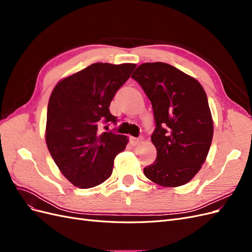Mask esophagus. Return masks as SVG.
<instances>
[{"label": "esophagus", "instance_id": "obj_1", "mask_svg": "<svg viewBox=\"0 0 252 252\" xmlns=\"http://www.w3.org/2000/svg\"><path fill=\"white\" fill-rule=\"evenodd\" d=\"M129 142H130V144L134 146V145L139 144L141 142V140L139 138H134V136H130V139H129Z\"/></svg>", "mask_w": 252, "mask_h": 252}]
</instances>
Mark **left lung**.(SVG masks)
Masks as SVG:
<instances>
[{
	"mask_svg": "<svg viewBox=\"0 0 252 252\" xmlns=\"http://www.w3.org/2000/svg\"><path fill=\"white\" fill-rule=\"evenodd\" d=\"M131 78L150 100L156 122L151 141L157 158L144 174L164 187L186 184L201 169L212 141L213 122L204 88L162 62L140 65Z\"/></svg>",
	"mask_w": 252,
	"mask_h": 252,
	"instance_id": "1",
	"label": "left lung"
}]
</instances>
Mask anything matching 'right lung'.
<instances>
[{
  "label": "right lung",
  "instance_id": "obj_1",
  "mask_svg": "<svg viewBox=\"0 0 252 252\" xmlns=\"http://www.w3.org/2000/svg\"><path fill=\"white\" fill-rule=\"evenodd\" d=\"M135 67L94 63L60 81L52 90L46 144L59 169L74 186L102 184L112 173L114 158L125 149L126 135L100 128L117 124L109 105Z\"/></svg>",
  "mask_w": 252,
  "mask_h": 252
}]
</instances>
